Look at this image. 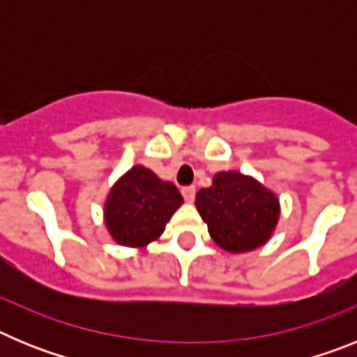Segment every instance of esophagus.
<instances>
[{"mask_svg":"<svg viewBox=\"0 0 357 357\" xmlns=\"http://www.w3.org/2000/svg\"><path fill=\"white\" fill-rule=\"evenodd\" d=\"M195 195H197V191H195L193 185H188V188H182V197H184V200L188 202V204H191V202L195 200Z\"/></svg>","mask_w":357,"mask_h":357,"instance_id":"1","label":"esophagus"}]
</instances>
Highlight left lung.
Listing matches in <instances>:
<instances>
[{
	"mask_svg": "<svg viewBox=\"0 0 357 357\" xmlns=\"http://www.w3.org/2000/svg\"><path fill=\"white\" fill-rule=\"evenodd\" d=\"M195 206L213 241L230 254L263 247L272 238L280 214L275 193L239 172L216 173L213 185L197 193Z\"/></svg>",
	"mask_w": 357,
	"mask_h": 357,
	"instance_id": "obj_1",
	"label": "left lung"
}]
</instances>
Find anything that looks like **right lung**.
<instances>
[{"instance_id": "right-lung-1", "label": "right lung", "mask_w": 357, "mask_h": 357, "mask_svg": "<svg viewBox=\"0 0 357 357\" xmlns=\"http://www.w3.org/2000/svg\"><path fill=\"white\" fill-rule=\"evenodd\" d=\"M184 198L172 182L144 166H134L112 185L105 200L103 220L118 245L144 248L166 229Z\"/></svg>"}]
</instances>
